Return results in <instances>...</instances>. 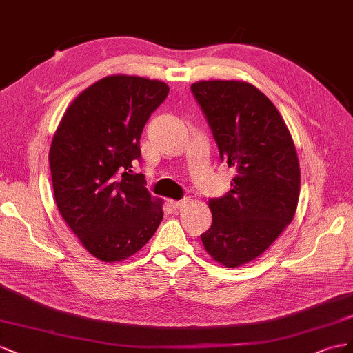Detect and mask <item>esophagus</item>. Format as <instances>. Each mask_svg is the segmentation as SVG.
Here are the masks:
<instances>
[{
	"label": "esophagus",
	"instance_id": "34e87169",
	"mask_svg": "<svg viewBox=\"0 0 353 353\" xmlns=\"http://www.w3.org/2000/svg\"><path fill=\"white\" fill-rule=\"evenodd\" d=\"M188 198H185V199H180V201H173V199H170L168 201V205L173 208V210H180L182 207H185L186 204H188Z\"/></svg>",
	"mask_w": 353,
	"mask_h": 353
}]
</instances>
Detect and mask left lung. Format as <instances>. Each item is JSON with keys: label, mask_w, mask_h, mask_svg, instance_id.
Returning a JSON list of instances; mask_svg holds the SVG:
<instances>
[{"label": "left lung", "mask_w": 353, "mask_h": 353, "mask_svg": "<svg viewBox=\"0 0 353 353\" xmlns=\"http://www.w3.org/2000/svg\"><path fill=\"white\" fill-rule=\"evenodd\" d=\"M217 143L220 159L235 167L232 189L208 199L213 223L201 235L207 253L226 268L254 260L294 217L300 168L278 109L244 81L190 85Z\"/></svg>", "instance_id": "left-lung-1"}]
</instances>
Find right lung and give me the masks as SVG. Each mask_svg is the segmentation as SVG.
Returning a JSON list of instances; mask_svg holds the SVG:
<instances>
[{"label":"right lung","instance_id":"right-lung-1","mask_svg":"<svg viewBox=\"0 0 353 353\" xmlns=\"http://www.w3.org/2000/svg\"><path fill=\"white\" fill-rule=\"evenodd\" d=\"M168 92L157 79L106 77L70 103L56 130L48 154L56 204L99 260L133 256L163 220L161 199L132 168L142 161L143 127Z\"/></svg>","mask_w":353,"mask_h":353}]
</instances>
